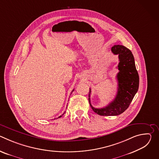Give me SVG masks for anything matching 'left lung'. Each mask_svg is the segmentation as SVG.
Masks as SVG:
<instances>
[{
    "label": "left lung",
    "mask_w": 159,
    "mask_h": 159,
    "mask_svg": "<svg viewBox=\"0 0 159 159\" xmlns=\"http://www.w3.org/2000/svg\"><path fill=\"white\" fill-rule=\"evenodd\" d=\"M111 51L115 55H118L120 61L118 65L119 72L116 75L118 87L115 98L104 107L95 108L90 103V89L89 94L90 107L101 116H117L123 113L129 107L139 87V75L131 52L120 44L114 45Z\"/></svg>",
    "instance_id": "left-lung-1"
}]
</instances>
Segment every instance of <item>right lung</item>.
Listing matches in <instances>:
<instances>
[{
  "mask_svg": "<svg viewBox=\"0 0 159 159\" xmlns=\"http://www.w3.org/2000/svg\"><path fill=\"white\" fill-rule=\"evenodd\" d=\"M74 89H73V90H72V92H73V91H74ZM72 93H71V94H72ZM65 112H64V113H63V115H61V116H59V117H58V118H60V117H61V116H63V115H64V114H65Z\"/></svg>",
  "mask_w": 159,
  "mask_h": 159,
  "instance_id": "right-lung-1",
  "label": "right lung"
}]
</instances>
